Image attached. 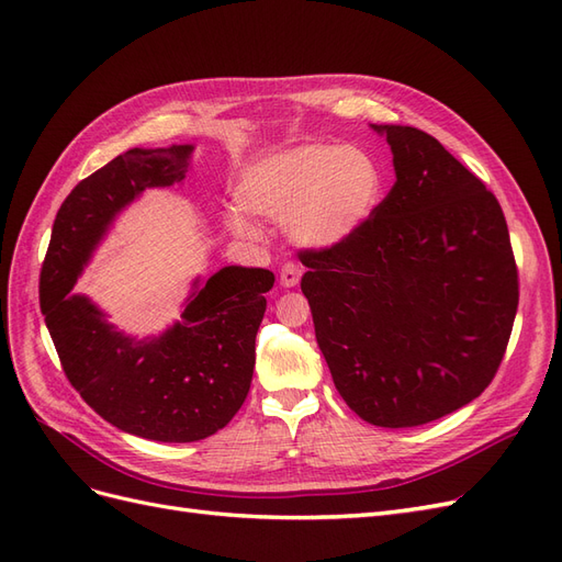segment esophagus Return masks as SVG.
Here are the masks:
<instances>
[{
  "instance_id": "1",
  "label": "esophagus",
  "mask_w": 562,
  "mask_h": 562,
  "mask_svg": "<svg viewBox=\"0 0 562 562\" xmlns=\"http://www.w3.org/2000/svg\"><path fill=\"white\" fill-rule=\"evenodd\" d=\"M300 277H302V269H300V265H295V262H285L283 267H281V285L283 288H295L297 283H300Z\"/></svg>"
}]
</instances>
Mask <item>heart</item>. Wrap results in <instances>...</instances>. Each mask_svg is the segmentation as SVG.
Instances as JSON below:
<instances>
[{
    "label": "heart",
    "instance_id": "b5f03b06",
    "mask_svg": "<svg viewBox=\"0 0 562 562\" xmlns=\"http://www.w3.org/2000/svg\"><path fill=\"white\" fill-rule=\"evenodd\" d=\"M384 194V171L372 151L356 145L310 143L250 161L236 182L240 209L225 223L239 239H258L246 213L285 223L288 236L312 250L349 241L375 215Z\"/></svg>",
    "mask_w": 562,
    "mask_h": 562
}]
</instances>
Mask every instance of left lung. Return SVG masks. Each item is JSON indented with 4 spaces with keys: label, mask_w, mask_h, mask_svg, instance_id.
Here are the masks:
<instances>
[{
    "label": "left lung",
    "mask_w": 562,
    "mask_h": 562,
    "mask_svg": "<svg viewBox=\"0 0 562 562\" xmlns=\"http://www.w3.org/2000/svg\"><path fill=\"white\" fill-rule=\"evenodd\" d=\"M386 135L396 182L349 241L302 250L321 353L339 396L384 429L419 427L479 398L518 310L499 201L434 135Z\"/></svg>",
    "instance_id": "left-lung-1"
}]
</instances>
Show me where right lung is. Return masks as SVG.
Segmentation results:
<instances>
[{
	"instance_id": "add662e5",
	"label": "right lung",
	"mask_w": 562,
	"mask_h": 562,
	"mask_svg": "<svg viewBox=\"0 0 562 562\" xmlns=\"http://www.w3.org/2000/svg\"><path fill=\"white\" fill-rule=\"evenodd\" d=\"M192 151L133 147L81 180L56 215L40 279L46 328L79 396L116 429L161 443L209 438L239 413L274 274L232 265L194 279L180 321L145 339L72 288L114 217L145 190L182 182Z\"/></svg>"
}]
</instances>
